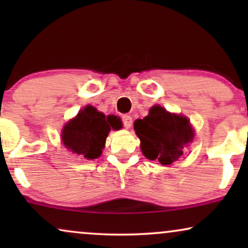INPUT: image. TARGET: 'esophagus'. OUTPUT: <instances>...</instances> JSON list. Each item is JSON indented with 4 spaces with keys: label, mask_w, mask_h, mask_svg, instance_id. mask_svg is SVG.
Segmentation results:
<instances>
[{
    "label": "esophagus",
    "mask_w": 248,
    "mask_h": 248,
    "mask_svg": "<svg viewBox=\"0 0 248 248\" xmlns=\"http://www.w3.org/2000/svg\"><path fill=\"white\" fill-rule=\"evenodd\" d=\"M122 122H123V125L126 128H130L132 126V117L130 116V115H123L122 116Z\"/></svg>",
    "instance_id": "34e87169"
}]
</instances>
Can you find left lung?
Returning a JSON list of instances; mask_svg holds the SVG:
<instances>
[{
  "label": "left lung",
  "instance_id": "left-lung-1",
  "mask_svg": "<svg viewBox=\"0 0 248 248\" xmlns=\"http://www.w3.org/2000/svg\"><path fill=\"white\" fill-rule=\"evenodd\" d=\"M134 130L145 157L164 166L177 161L185 145L194 138L187 118L168 113L160 106H154L148 116L135 121Z\"/></svg>",
  "mask_w": 248,
  "mask_h": 248
}]
</instances>
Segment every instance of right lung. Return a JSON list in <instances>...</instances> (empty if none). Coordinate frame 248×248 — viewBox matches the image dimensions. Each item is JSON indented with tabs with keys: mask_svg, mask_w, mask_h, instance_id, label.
<instances>
[{
	"mask_svg": "<svg viewBox=\"0 0 248 248\" xmlns=\"http://www.w3.org/2000/svg\"><path fill=\"white\" fill-rule=\"evenodd\" d=\"M110 127L118 130L120 121L106 116L93 106H87L63 128L64 145L74 154L87 159H96L101 155Z\"/></svg>",
	"mask_w": 248,
	"mask_h": 248,
	"instance_id": "add662e5",
	"label": "right lung"
}]
</instances>
